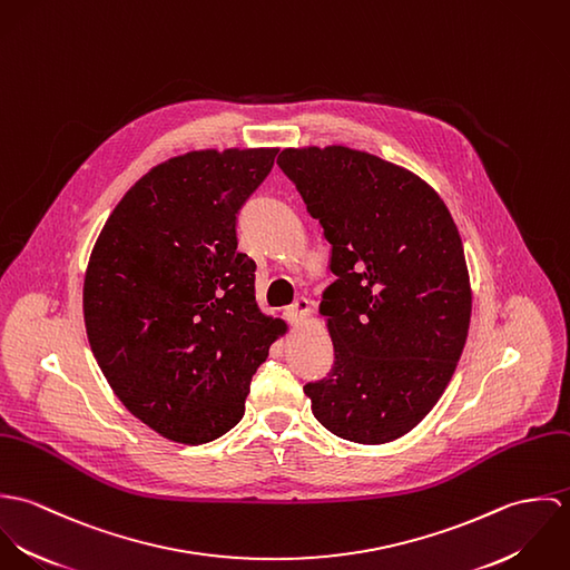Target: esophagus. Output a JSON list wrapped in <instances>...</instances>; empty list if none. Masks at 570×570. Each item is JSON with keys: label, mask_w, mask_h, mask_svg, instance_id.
Instances as JSON below:
<instances>
[{"label": "esophagus", "mask_w": 570, "mask_h": 570, "mask_svg": "<svg viewBox=\"0 0 570 570\" xmlns=\"http://www.w3.org/2000/svg\"><path fill=\"white\" fill-rule=\"evenodd\" d=\"M309 312H312V305L307 298H296L289 307H287V321L289 325L298 326L303 325L307 318H309Z\"/></svg>", "instance_id": "esophagus-1"}]
</instances>
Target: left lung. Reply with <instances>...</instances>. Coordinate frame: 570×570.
<instances>
[{
  "label": "left lung",
  "mask_w": 570,
  "mask_h": 570,
  "mask_svg": "<svg viewBox=\"0 0 570 570\" xmlns=\"http://www.w3.org/2000/svg\"><path fill=\"white\" fill-rule=\"evenodd\" d=\"M278 166L331 244L321 314L333 366L305 395L340 439L380 445L443 395L463 353L472 289L456 224L414 173L348 147L285 149Z\"/></svg>",
  "instance_id": "1"
}]
</instances>
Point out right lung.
<instances>
[{"instance_id":"right-lung-1","label":"right lung","mask_w":570,"mask_h":570,"mask_svg":"<svg viewBox=\"0 0 570 570\" xmlns=\"http://www.w3.org/2000/svg\"><path fill=\"white\" fill-rule=\"evenodd\" d=\"M278 149L190 151L140 177L91 249L82 314L125 407L170 441L235 428L283 321L261 314L237 215Z\"/></svg>"}]
</instances>
